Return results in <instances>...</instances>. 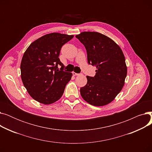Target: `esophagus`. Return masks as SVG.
<instances>
[{"mask_svg":"<svg viewBox=\"0 0 152 152\" xmlns=\"http://www.w3.org/2000/svg\"><path fill=\"white\" fill-rule=\"evenodd\" d=\"M73 76H78L79 74V73H75V72H73Z\"/></svg>","mask_w":152,"mask_h":152,"instance_id":"obj_1","label":"esophagus"}]
</instances>
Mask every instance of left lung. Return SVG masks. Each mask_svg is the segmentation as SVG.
Listing matches in <instances>:
<instances>
[{
    "instance_id": "obj_1",
    "label": "left lung",
    "mask_w": 152,
    "mask_h": 152,
    "mask_svg": "<svg viewBox=\"0 0 152 152\" xmlns=\"http://www.w3.org/2000/svg\"><path fill=\"white\" fill-rule=\"evenodd\" d=\"M76 37L86 48L88 63L97 68L94 77L86 76L87 83L80 89L81 96L92 105H106L124 84L127 66L123 52L112 39L97 32H83Z\"/></svg>"
}]
</instances>
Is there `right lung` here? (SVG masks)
I'll list each match as a JSON object with an SVG mask.
<instances>
[{"label":"right lung","instance_id":"1","mask_svg":"<svg viewBox=\"0 0 152 152\" xmlns=\"http://www.w3.org/2000/svg\"><path fill=\"white\" fill-rule=\"evenodd\" d=\"M73 37L57 33L47 34L32 42L24 53L21 77L35 100L49 105L61 97L72 73L63 71L65 66L58 57L61 47Z\"/></svg>","mask_w":152,"mask_h":152}]
</instances>
